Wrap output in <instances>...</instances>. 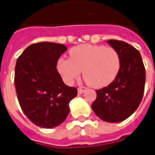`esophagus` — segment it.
Listing matches in <instances>:
<instances>
[{
  "label": "esophagus",
  "mask_w": 155,
  "mask_h": 155,
  "mask_svg": "<svg viewBox=\"0 0 155 155\" xmlns=\"http://www.w3.org/2000/svg\"><path fill=\"white\" fill-rule=\"evenodd\" d=\"M85 92V90L84 89H81V88H79L78 89V93L79 94H82V93Z\"/></svg>",
  "instance_id": "obj_1"
}]
</instances>
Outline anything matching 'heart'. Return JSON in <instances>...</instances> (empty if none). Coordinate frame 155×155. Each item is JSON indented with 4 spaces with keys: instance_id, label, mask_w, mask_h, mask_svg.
<instances>
[{
    "instance_id": "b5f03b06",
    "label": "heart",
    "mask_w": 155,
    "mask_h": 155,
    "mask_svg": "<svg viewBox=\"0 0 155 155\" xmlns=\"http://www.w3.org/2000/svg\"><path fill=\"white\" fill-rule=\"evenodd\" d=\"M70 58H60L57 70L67 84H72L81 75L90 86L101 88L110 85L118 75L122 59L118 51L111 47L84 44L72 48Z\"/></svg>"
}]
</instances>
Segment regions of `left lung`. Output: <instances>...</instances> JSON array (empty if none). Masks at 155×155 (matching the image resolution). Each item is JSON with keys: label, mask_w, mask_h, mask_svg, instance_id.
I'll list each match as a JSON object with an SVG mask.
<instances>
[{"label": "left lung", "mask_w": 155, "mask_h": 155, "mask_svg": "<svg viewBox=\"0 0 155 155\" xmlns=\"http://www.w3.org/2000/svg\"><path fill=\"white\" fill-rule=\"evenodd\" d=\"M107 43L121 56L122 66L114 81L96 90L93 111L103 121L118 123L129 117L141 102L145 85V68L140 53L130 44L111 39Z\"/></svg>", "instance_id": "left-lung-1"}]
</instances>
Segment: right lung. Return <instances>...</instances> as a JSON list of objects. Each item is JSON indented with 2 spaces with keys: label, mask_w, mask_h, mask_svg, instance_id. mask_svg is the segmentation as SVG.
Masks as SVG:
<instances>
[{
  "label": "right lung",
  "mask_w": 155,
  "mask_h": 155,
  "mask_svg": "<svg viewBox=\"0 0 155 155\" xmlns=\"http://www.w3.org/2000/svg\"><path fill=\"white\" fill-rule=\"evenodd\" d=\"M66 50L63 44L41 42L28 46L17 60L14 82L20 107L32 123L44 128L61 124L77 96V88L65 85L56 68Z\"/></svg>",
  "instance_id": "obj_1"
}]
</instances>
